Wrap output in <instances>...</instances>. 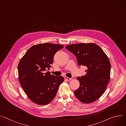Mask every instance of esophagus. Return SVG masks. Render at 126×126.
<instances>
[{
    "mask_svg": "<svg viewBox=\"0 0 126 126\" xmlns=\"http://www.w3.org/2000/svg\"><path fill=\"white\" fill-rule=\"evenodd\" d=\"M64 78H65V79H66V80H68V81L71 80L72 79V78H69V77H66V76H65V77H64Z\"/></svg>",
    "mask_w": 126,
    "mask_h": 126,
    "instance_id": "1",
    "label": "esophagus"
}]
</instances>
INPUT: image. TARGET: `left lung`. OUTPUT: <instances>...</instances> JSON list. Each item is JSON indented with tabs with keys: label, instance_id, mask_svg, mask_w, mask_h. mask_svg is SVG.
<instances>
[{
	"label": "left lung",
	"instance_id": "8db88e82",
	"mask_svg": "<svg viewBox=\"0 0 126 126\" xmlns=\"http://www.w3.org/2000/svg\"><path fill=\"white\" fill-rule=\"evenodd\" d=\"M76 56L79 66L87 68L86 74L78 77L79 87L74 91L77 99L84 104L98 99L105 91L110 78L111 65L108 56L94 43H79L66 46Z\"/></svg>",
	"mask_w": 126,
	"mask_h": 126
}]
</instances>
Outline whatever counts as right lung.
Instances as JSON below:
<instances>
[{
  "label": "right lung",
  "instance_id": "right-lung-1",
  "mask_svg": "<svg viewBox=\"0 0 126 126\" xmlns=\"http://www.w3.org/2000/svg\"><path fill=\"white\" fill-rule=\"evenodd\" d=\"M64 48L59 44H40L31 47L18 65V79L28 97L39 105L50 103L55 97L62 76L51 75L49 69L55 53Z\"/></svg>",
  "mask_w": 126,
  "mask_h": 126
}]
</instances>
